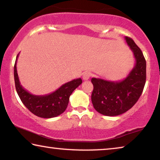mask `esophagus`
Listing matches in <instances>:
<instances>
[{
  "mask_svg": "<svg viewBox=\"0 0 160 160\" xmlns=\"http://www.w3.org/2000/svg\"><path fill=\"white\" fill-rule=\"evenodd\" d=\"M91 75H92L91 72H85V73H84L83 75H82V79L84 80H88L90 79V78L91 77Z\"/></svg>",
  "mask_w": 160,
  "mask_h": 160,
  "instance_id": "1",
  "label": "esophagus"
}]
</instances>
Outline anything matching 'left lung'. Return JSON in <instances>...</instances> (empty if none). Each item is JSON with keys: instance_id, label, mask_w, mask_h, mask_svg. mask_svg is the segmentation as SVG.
<instances>
[{"instance_id": "obj_1", "label": "left lung", "mask_w": 160, "mask_h": 160, "mask_svg": "<svg viewBox=\"0 0 160 160\" xmlns=\"http://www.w3.org/2000/svg\"><path fill=\"white\" fill-rule=\"evenodd\" d=\"M131 48L135 64L126 78L110 81L92 78L94 89L91 99L97 112L108 116L126 112L137 102L142 92L146 80V61L140 48L131 38L125 37Z\"/></svg>"}]
</instances>
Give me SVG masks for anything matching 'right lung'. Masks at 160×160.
<instances>
[{
	"mask_svg": "<svg viewBox=\"0 0 160 160\" xmlns=\"http://www.w3.org/2000/svg\"><path fill=\"white\" fill-rule=\"evenodd\" d=\"M18 56L19 53L14 66L15 84L16 91L24 105L32 113L41 118H53L63 113L68 104L70 94L82 84V79L78 78L66 82L51 94L34 95L20 85L16 67Z\"/></svg>",
	"mask_w": 160,
	"mask_h": 160,
	"instance_id": "add662e5",
	"label": "right lung"
}]
</instances>
